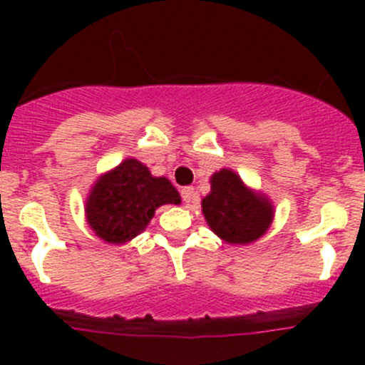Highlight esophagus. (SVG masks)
Returning <instances> with one entry per match:
<instances>
[{"label":"esophagus","mask_w":365,"mask_h":365,"mask_svg":"<svg viewBox=\"0 0 365 365\" xmlns=\"http://www.w3.org/2000/svg\"><path fill=\"white\" fill-rule=\"evenodd\" d=\"M180 194H182V201L183 203H192L194 197H196V194H194V189L192 187H183L182 190H180Z\"/></svg>","instance_id":"esophagus-1"}]
</instances>
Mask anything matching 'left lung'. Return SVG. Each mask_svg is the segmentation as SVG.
<instances>
[{
    "instance_id": "obj_1",
    "label": "left lung",
    "mask_w": 365,
    "mask_h": 365,
    "mask_svg": "<svg viewBox=\"0 0 365 365\" xmlns=\"http://www.w3.org/2000/svg\"><path fill=\"white\" fill-rule=\"evenodd\" d=\"M208 226L227 244H251L268 230L272 205L245 189L240 176L230 169L212 176V192L203 200Z\"/></svg>"
}]
</instances>
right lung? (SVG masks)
I'll use <instances>...</instances> for the list:
<instances>
[{
    "label": "right lung",
    "mask_w": 365,
    "mask_h": 365,
    "mask_svg": "<svg viewBox=\"0 0 365 365\" xmlns=\"http://www.w3.org/2000/svg\"><path fill=\"white\" fill-rule=\"evenodd\" d=\"M180 203L168 178H155L135 159L121 162L95 183L86 201L88 224L109 244H123L148 226L155 208Z\"/></svg>",
    "instance_id": "right-lung-1"
}]
</instances>
